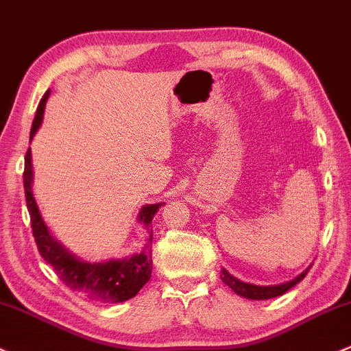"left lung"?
<instances>
[{
    "mask_svg": "<svg viewBox=\"0 0 351 351\" xmlns=\"http://www.w3.org/2000/svg\"><path fill=\"white\" fill-rule=\"evenodd\" d=\"M311 267H308L305 271L300 273L298 276H295L293 280H290V282H285V283H280V285H253V283H245L241 282V280L234 278L233 275H230L228 271H226L225 268L221 269V282L225 285H228L230 288L234 291L237 295L243 296V298H248V300H269V298H276V296L287 293L290 288H293L296 283L302 282L303 278H305V275L308 273V269Z\"/></svg>",
    "mask_w": 351,
    "mask_h": 351,
    "instance_id": "obj_1",
    "label": "left lung"
}]
</instances>
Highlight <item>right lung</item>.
I'll return each mask as SVG.
<instances>
[{
	"instance_id": "right-lung-1",
	"label": "right lung",
	"mask_w": 351,
	"mask_h": 351,
	"mask_svg": "<svg viewBox=\"0 0 351 351\" xmlns=\"http://www.w3.org/2000/svg\"><path fill=\"white\" fill-rule=\"evenodd\" d=\"M49 98V90L46 91L38 105L36 117L33 119L32 132H29V141L40 130L43 123V113L46 101ZM23 183H25L26 206H28L29 218H32V228L34 241L38 245V252L45 258L46 263L55 268L61 280L68 285L71 290L82 291L90 300L103 303H121L133 298L138 291L148 283L152 278L153 260H152V241L153 232L152 219L155 217L163 203H153V205L141 206L138 213V223L148 230V237L143 248L138 253L125 258H111L103 261H84L75 253L64 248L53 234L49 233L48 225L45 223L41 211L38 208L36 199L33 195V163H32V148L26 152L25 158V173H23Z\"/></svg>"
}]
</instances>
